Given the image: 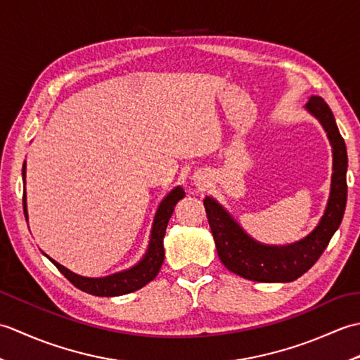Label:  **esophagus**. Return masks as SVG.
<instances>
[{
	"label": "esophagus",
	"instance_id": "esophagus-1",
	"mask_svg": "<svg viewBox=\"0 0 360 360\" xmlns=\"http://www.w3.org/2000/svg\"><path fill=\"white\" fill-rule=\"evenodd\" d=\"M204 182H205V179L201 178V176H195V184H196L198 187H202Z\"/></svg>",
	"mask_w": 360,
	"mask_h": 360
}]
</instances>
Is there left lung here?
Wrapping results in <instances>:
<instances>
[{"instance_id":"1","label":"left lung","mask_w":360,"mask_h":360,"mask_svg":"<svg viewBox=\"0 0 360 360\" xmlns=\"http://www.w3.org/2000/svg\"><path fill=\"white\" fill-rule=\"evenodd\" d=\"M326 131L333 147L331 192L317 227L303 240L286 246H267L243 231L223 205L205 196L204 207L217 244V252L229 271L262 283L294 281L309 271L338 231L347 205L348 156L345 141L335 125L333 111L322 97L312 96L304 106Z\"/></svg>"}]
</instances>
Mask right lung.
<instances>
[{
    "label": "right lung",
    "instance_id": "right-lung-1",
    "mask_svg": "<svg viewBox=\"0 0 360 360\" xmlns=\"http://www.w3.org/2000/svg\"><path fill=\"white\" fill-rule=\"evenodd\" d=\"M26 179V162L22 165V181ZM186 196L182 187H174L170 193H168L162 202L159 204V209L155 215L151 227V236L148 249L145 252L143 258L136 266L129 267L127 271H122L112 275H106L101 278H89L82 277L66 269L65 266L57 263L56 259L48 257L51 262L57 266V269L62 272L65 277L70 280L75 288H79L83 292H88L91 295L97 297H116L134 292V290L143 288L147 283H150L156 277L160 266L164 263V235L168 224V219L172 218V213L174 210V205L179 200ZM22 210H25V217L27 221V204H26V192L22 193Z\"/></svg>",
    "mask_w": 360,
    "mask_h": 360
}]
</instances>
